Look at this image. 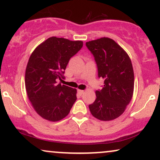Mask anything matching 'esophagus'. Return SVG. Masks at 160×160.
Masks as SVG:
<instances>
[{
  "label": "esophagus",
  "instance_id": "34e87169",
  "mask_svg": "<svg viewBox=\"0 0 160 160\" xmlns=\"http://www.w3.org/2000/svg\"><path fill=\"white\" fill-rule=\"evenodd\" d=\"M78 93L79 94V95H82L84 93V90H81V89H78Z\"/></svg>",
  "mask_w": 160,
  "mask_h": 160
}]
</instances>
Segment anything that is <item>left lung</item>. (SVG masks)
Here are the masks:
<instances>
[{"label": "left lung", "instance_id": "8db88e82", "mask_svg": "<svg viewBox=\"0 0 160 160\" xmlns=\"http://www.w3.org/2000/svg\"><path fill=\"white\" fill-rule=\"evenodd\" d=\"M95 58L98 77L104 79L102 89L96 90V100L89 106L92 115L110 121L122 115L132 99L134 72L128 54L109 38L86 43Z\"/></svg>", "mask_w": 160, "mask_h": 160}]
</instances>
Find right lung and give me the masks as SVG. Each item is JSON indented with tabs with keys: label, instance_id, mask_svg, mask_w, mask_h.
I'll return each instance as SVG.
<instances>
[{
	"label": "right lung",
	"instance_id": "1",
	"mask_svg": "<svg viewBox=\"0 0 160 160\" xmlns=\"http://www.w3.org/2000/svg\"><path fill=\"white\" fill-rule=\"evenodd\" d=\"M83 47L82 41L51 37L38 46L28 60L25 88L38 115L58 122L68 114L76 100V89L58 83L70 59Z\"/></svg>",
	"mask_w": 160,
	"mask_h": 160
}]
</instances>
